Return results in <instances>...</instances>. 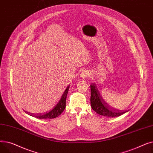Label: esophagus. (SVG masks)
<instances>
[{
  "label": "esophagus",
  "instance_id": "esophagus-1",
  "mask_svg": "<svg viewBox=\"0 0 153 153\" xmlns=\"http://www.w3.org/2000/svg\"><path fill=\"white\" fill-rule=\"evenodd\" d=\"M81 77H86L88 75V72L87 71H82V73H81Z\"/></svg>",
  "mask_w": 153,
  "mask_h": 153
}]
</instances>
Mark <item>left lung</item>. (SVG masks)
<instances>
[{
    "label": "left lung",
    "instance_id": "obj_1",
    "mask_svg": "<svg viewBox=\"0 0 153 153\" xmlns=\"http://www.w3.org/2000/svg\"><path fill=\"white\" fill-rule=\"evenodd\" d=\"M91 104L92 108L100 115L107 117H117L122 115L128 111H120L111 108L103 100L97 86L95 84L91 85Z\"/></svg>",
    "mask_w": 153,
    "mask_h": 153
}]
</instances>
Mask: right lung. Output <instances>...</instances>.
Instances as JSON below:
<instances>
[{
    "label": "right lung",
    "mask_w": 153,
    "mask_h": 153,
    "mask_svg": "<svg viewBox=\"0 0 153 153\" xmlns=\"http://www.w3.org/2000/svg\"><path fill=\"white\" fill-rule=\"evenodd\" d=\"M69 85L67 87L65 91H64V92L63 93L60 100L57 103V105H56L50 111L46 112V113H45L43 114H37L35 115V114H30V115L39 119H48V118L51 119V118H54L59 116L66 108V101L67 98V95L69 91ZM27 113H28V112H27Z\"/></svg>",
    "instance_id": "add662e5"
}]
</instances>
